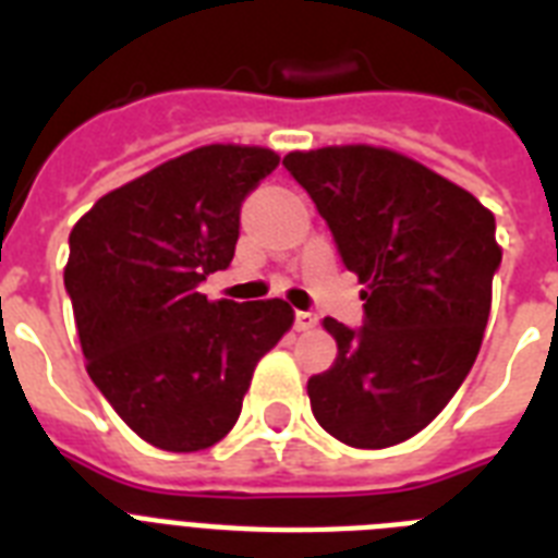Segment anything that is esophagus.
<instances>
[{"mask_svg": "<svg viewBox=\"0 0 558 558\" xmlns=\"http://www.w3.org/2000/svg\"><path fill=\"white\" fill-rule=\"evenodd\" d=\"M315 324H318V315H315V313H304V310H298V313H295V330L298 332L313 330Z\"/></svg>", "mask_w": 558, "mask_h": 558, "instance_id": "34e87169", "label": "esophagus"}]
</instances>
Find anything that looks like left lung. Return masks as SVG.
Masks as SVG:
<instances>
[{
    "mask_svg": "<svg viewBox=\"0 0 558 558\" xmlns=\"http://www.w3.org/2000/svg\"><path fill=\"white\" fill-rule=\"evenodd\" d=\"M283 168L356 271L365 324L324 318L339 356L306 381L324 432L388 449L440 414L475 365L501 266L495 217L449 179L393 150L289 153Z\"/></svg>",
    "mask_w": 558,
    "mask_h": 558,
    "instance_id": "obj_1",
    "label": "left lung"
}]
</instances>
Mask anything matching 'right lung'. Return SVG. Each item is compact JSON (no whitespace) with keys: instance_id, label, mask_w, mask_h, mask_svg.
Instances as JSON below:
<instances>
[{"instance_id":"obj_1","label":"right lung","mask_w":558,"mask_h":558,"mask_svg":"<svg viewBox=\"0 0 558 558\" xmlns=\"http://www.w3.org/2000/svg\"><path fill=\"white\" fill-rule=\"evenodd\" d=\"M278 161L266 147L208 144L100 196L69 234L63 280L86 371L156 449L222 440L257 362L292 327L280 298L196 292L231 263L243 199Z\"/></svg>"}]
</instances>
